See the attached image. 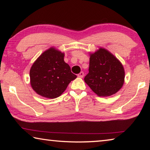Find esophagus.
<instances>
[{
	"label": "esophagus",
	"instance_id": "esophagus-1",
	"mask_svg": "<svg viewBox=\"0 0 150 150\" xmlns=\"http://www.w3.org/2000/svg\"><path fill=\"white\" fill-rule=\"evenodd\" d=\"M77 76H78L79 77H80V78H83V76H84V73H83V71H81V73H79Z\"/></svg>",
	"mask_w": 150,
	"mask_h": 150
}]
</instances>
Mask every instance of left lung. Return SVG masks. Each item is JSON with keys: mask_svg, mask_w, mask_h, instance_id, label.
I'll return each mask as SVG.
<instances>
[{"mask_svg": "<svg viewBox=\"0 0 150 150\" xmlns=\"http://www.w3.org/2000/svg\"><path fill=\"white\" fill-rule=\"evenodd\" d=\"M124 75L121 63L107 50L100 48L91 55L88 73L84 80L98 96H108L122 87Z\"/></svg>", "mask_w": 150, "mask_h": 150, "instance_id": "1", "label": "left lung"}]
</instances>
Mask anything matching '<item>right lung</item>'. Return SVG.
I'll return each mask as SVG.
<instances>
[{
    "instance_id": "1",
    "label": "right lung",
    "mask_w": 150,
    "mask_h": 150,
    "mask_svg": "<svg viewBox=\"0 0 150 150\" xmlns=\"http://www.w3.org/2000/svg\"><path fill=\"white\" fill-rule=\"evenodd\" d=\"M32 87L38 95L55 98L64 92L77 75L64 62V54L55 48L45 51L32 65L30 71Z\"/></svg>"
}]
</instances>
